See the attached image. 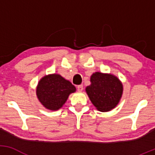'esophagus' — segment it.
Listing matches in <instances>:
<instances>
[{
    "label": "esophagus",
    "mask_w": 155,
    "mask_h": 155,
    "mask_svg": "<svg viewBox=\"0 0 155 155\" xmlns=\"http://www.w3.org/2000/svg\"><path fill=\"white\" fill-rule=\"evenodd\" d=\"M77 90H79V91H82L83 90V85L82 84H79V85H78L77 86Z\"/></svg>",
    "instance_id": "obj_1"
}]
</instances>
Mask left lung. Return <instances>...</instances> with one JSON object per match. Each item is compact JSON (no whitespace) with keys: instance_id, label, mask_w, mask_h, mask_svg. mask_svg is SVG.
<instances>
[{"instance_id":"left-lung-1","label":"left lung","mask_w":155,"mask_h":155,"mask_svg":"<svg viewBox=\"0 0 155 155\" xmlns=\"http://www.w3.org/2000/svg\"><path fill=\"white\" fill-rule=\"evenodd\" d=\"M90 81L86 92L96 108L106 112L116 107L123 92L120 80L112 74L95 72L90 77Z\"/></svg>"}]
</instances>
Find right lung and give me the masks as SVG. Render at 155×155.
Segmentation results:
<instances>
[{"label": "right lung", "mask_w": 155, "mask_h": 155, "mask_svg": "<svg viewBox=\"0 0 155 155\" xmlns=\"http://www.w3.org/2000/svg\"><path fill=\"white\" fill-rule=\"evenodd\" d=\"M76 87L59 74H49L39 81L36 87L37 97L43 106L51 111L60 109Z\"/></svg>", "instance_id": "1"}]
</instances>
